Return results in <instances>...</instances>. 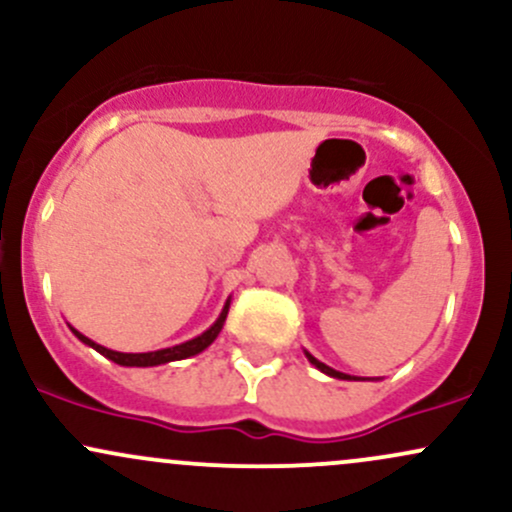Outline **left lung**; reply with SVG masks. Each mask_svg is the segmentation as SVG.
I'll return each instance as SVG.
<instances>
[{
	"instance_id": "obj_1",
	"label": "left lung",
	"mask_w": 512,
	"mask_h": 512,
	"mask_svg": "<svg viewBox=\"0 0 512 512\" xmlns=\"http://www.w3.org/2000/svg\"><path fill=\"white\" fill-rule=\"evenodd\" d=\"M305 356H308V361L313 363V366H315L317 370H322V373L330 375V378H337V380H358V378H351V375H346V373H339V370H334V368H330V366H325V363L317 361V358H315L313 354H308V351H305Z\"/></svg>"
}]
</instances>
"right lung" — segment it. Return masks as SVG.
Returning <instances> with one entry per match:
<instances>
[{
	"label": "right lung",
	"instance_id": "right-lung-1",
	"mask_svg": "<svg viewBox=\"0 0 512 512\" xmlns=\"http://www.w3.org/2000/svg\"><path fill=\"white\" fill-rule=\"evenodd\" d=\"M228 305L231 301H226L223 305L219 320L214 322V325L209 327L207 332H202L199 337L190 339V342H182V344H175V346H168V349H158V351H146V354H122V351H113V349H105V346L91 342V339L84 337L81 332H76L72 327V332L76 337L81 339V342L91 346V349H96L98 354H103L105 358H110V361H115L117 366H137V368H149V366H161V363H170V361H182V358H190V356H197L202 354L207 346L214 342L216 337H219L223 322H226V315H228Z\"/></svg>",
	"mask_w": 512,
	"mask_h": 512
}]
</instances>
